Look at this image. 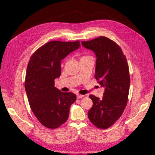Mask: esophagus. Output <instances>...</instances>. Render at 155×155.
I'll use <instances>...</instances> for the list:
<instances>
[{
    "label": "esophagus",
    "mask_w": 155,
    "mask_h": 155,
    "mask_svg": "<svg viewBox=\"0 0 155 155\" xmlns=\"http://www.w3.org/2000/svg\"><path fill=\"white\" fill-rule=\"evenodd\" d=\"M84 97V95H81V94H77V99H81V98H82V97Z\"/></svg>",
    "instance_id": "1"
}]
</instances>
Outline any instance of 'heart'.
<instances>
[{
	"label": "heart",
	"mask_w": 155,
	"mask_h": 155,
	"mask_svg": "<svg viewBox=\"0 0 155 155\" xmlns=\"http://www.w3.org/2000/svg\"><path fill=\"white\" fill-rule=\"evenodd\" d=\"M87 56H84L82 57V58H83V57H87Z\"/></svg>",
	"instance_id": "1"
}]
</instances>
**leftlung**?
<instances>
[{
	"instance_id": "8db88e82",
	"label": "left lung",
	"mask_w": 155,
	"mask_h": 155,
	"mask_svg": "<svg viewBox=\"0 0 155 155\" xmlns=\"http://www.w3.org/2000/svg\"><path fill=\"white\" fill-rule=\"evenodd\" d=\"M82 45L95 53V78L105 88L102 99L89 95L93 106L88 117L97 127L107 129L120 118L127 105L130 86L127 60L120 47L107 37L82 41Z\"/></svg>"
}]
</instances>
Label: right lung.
<instances>
[{
  "mask_svg": "<svg viewBox=\"0 0 155 155\" xmlns=\"http://www.w3.org/2000/svg\"><path fill=\"white\" fill-rule=\"evenodd\" d=\"M80 41H51L32 54L25 78L26 92L30 107L45 127L56 129L68 118L71 105L76 99L71 92H62L54 85L61 75V61L80 47Z\"/></svg>",
  "mask_w": 155,
  "mask_h": 155,
  "instance_id": "add662e5",
  "label": "right lung"
}]
</instances>
